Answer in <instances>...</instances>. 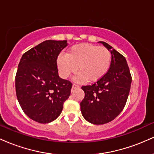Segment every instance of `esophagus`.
<instances>
[{"instance_id": "obj_1", "label": "esophagus", "mask_w": 154, "mask_h": 154, "mask_svg": "<svg viewBox=\"0 0 154 154\" xmlns=\"http://www.w3.org/2000/svg\"><path fill=\"white\" fill-rule=\"evenodd\" d=\"M79 88V85L77 84H73V85H72V90L74 89H77V88Z\"/></svg>"}]
</instances>
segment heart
<instances>
[{"instance_id":"1","label":"heart","mask_w":154,"mask_h":154,"mask_svg":"<svg viewBox=\"0 0 154 154\" xmlns=\"http://www.w3.org/2000/svg\"><path fill=\"white\" fill-rule=\"evenodd\" d=\"M111 54L106 48L90 43L73 45L66 54L57 58V67L61 77L66 79L77 70L76 79L96 82L105 76L110 68Z\"/></svg>"}]
</instances>
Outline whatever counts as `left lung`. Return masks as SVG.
<instances>
[{
    "label": "left lung",
    "mask_w": 154,
    "mask_h": 154,
    "mask_svg": "<svg viewBox=\"0 0 154 154\" xmlns=\"http://www.w3.org/2000/svg\"><path fill=\"white\" fill-rule=\"evenodd\" d=\"M106 48L112 47L100 41ZM110 68L104 77L91 85L82 86L85 98L80 103L83 117L94 125H103L114 120L127 103L132 76L125 56L115 49L111 51Z\"/></svg>",
    "instance_id": "1"
}]
</instances>
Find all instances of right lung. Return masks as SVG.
Instances as JSON below:
<instances>
[{
    "instance_id": "right-lung-1",
    "label": "right lung",
    "mask_w": 154,
    "mask_h": 154,
    "mask_svg": "<svg viewBox=\"0 0 154 154\" xmlns=\"http://www.w3.org/2000/svg\"><path fill=\"white\" fill-rule=\"evenodd\" d=\"M66 40H45L23 54L15 77L16 93L24 114L38 123L61 114L72 83L60 78L57 58Z\"/></svg>"
}]
</instances>
